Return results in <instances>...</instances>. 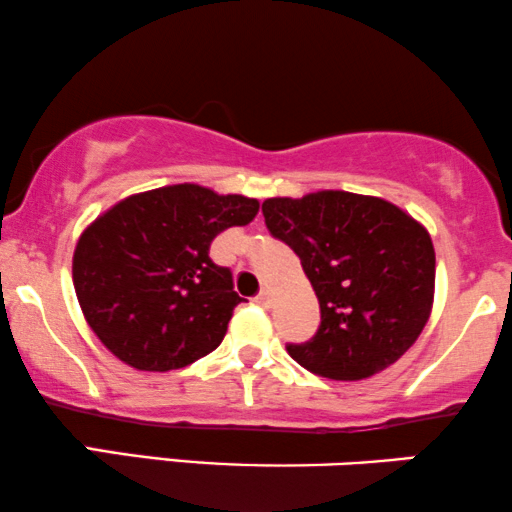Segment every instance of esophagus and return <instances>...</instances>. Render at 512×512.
Instances as JSON below:
<instances>
[{"label": "esophagus", "mask_w": 512, "mask_h": 512, "mask_svg": "<svg viewBox=\"0 0 512 512\" xmlns=\"http://www.w3.org/2000/svg\"><path fill=\"white\" fill-rule=\"evenodd\" d=\"M256 303H258V305H263V308H270V303H272V296H270V291H268V289H261V291H258V296H256Z\"/></svg>", "instance_id": "1"}]
</instances>
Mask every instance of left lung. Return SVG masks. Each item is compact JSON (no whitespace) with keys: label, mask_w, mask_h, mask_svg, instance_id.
<instances>
[{"label":"left lung","mask_w":512,"mask_h":512,"mask_svg":"<svg viewBox=\"0 0 512 512\" xmlns=\"http://www.w3.org/2000/svg\"><path fill=\"white\" fill-rule=\"evenodd\" d=\"M263 216L301 258L320 301L317 334L287 353L334 381H360L400 360L433 310L428 230L386 199L343 190L270 197Z\"/></svg>","instance_id":"left-lung-1"}]
</instances>
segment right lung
<instances>
[{
    "mask_svg": "<svg viewBox=\"0 0 512 512\" xmlns=\"http://www.w3.org/2000/svg\"><path fill=\"white\" fill-rule=\"evenodd\" d=\"M256 214L258 199L181 183L98 216L75 247L72 282L105 348L138 371L181 369L216 350L244 298L209 247Z\"/></svg>",
    "mask_w": 512,
    "mask_h": 512,
    "instance_id": "right-lung-1",
    "label": "right lung"
}]
</instances>
